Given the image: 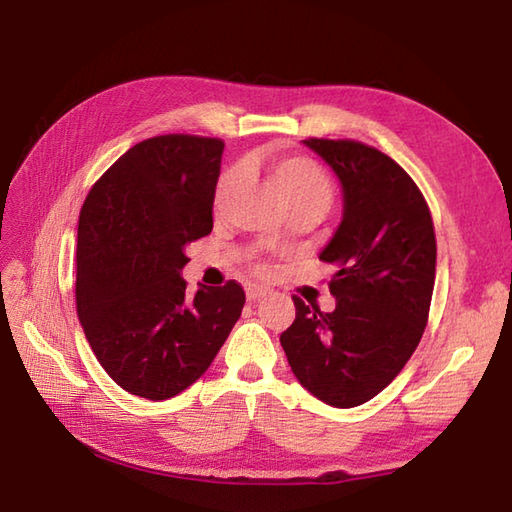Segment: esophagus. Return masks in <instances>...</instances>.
<instances>
[{"label": "esophagus", "mask_w": 512, "mask_h": 512, "mask_svg": "<svg viewBox=\"0 0 512 512\" xmlns=\"http://www.w3.org/2000/svg\"><path fill=\"white\" fill-rule=\"evenodd\" d=\"M266 293H268V288L259 286V284H250V286L246 288V297L250 299V302H257V299L266 297Z\"/></svg>", "instance_id": "1"}]
</instances>
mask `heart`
Masks as SVG:
<instances>
[{
  "mask_svg": "<svg viewBox=\"0 0 512 512\" xmlns=\"http://www.w3.org/2000/svg\"><path fill=\"white\" fill-rule=\"evenodd\" d=\"M235 175V168L228 170L219 182V190L228 186ZM275 182L279 193L284 197L288 208L293 206H315L326 210L333 199V184L326 175V170L308 157H282L275 164ZM257 273H264L266 266L257 264Z\"/></svg>",
  "mask_w": 512,
  "mask_h": 512,
  "instance_id": "b5f03b06",
  "label": "heart"
}]
</instances>
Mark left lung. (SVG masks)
Segmentation results:
<instances>
[{"mask_svg": "<svg viewBox=\"0 0 512 512\" xmlns=\"http://www.w3.org/2000/svg\"><path fill=\"white\" fill-rule=\"evenodd\" d=\"M335 170L344 217L319 259L337 306L322 313L297 295L282 342L306 390L337 408L368 402L402 373L428 324L437 242L430 208L395 159L355 139L308 137Z\"/></svg>", "mask_w": 512, "mask_h": 512, "instance_id": "obj_1", "label": "left lung"}]
</instances>
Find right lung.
Wrapping results in <instances>:
<instances>
[{
  "label": "right lung",
  "instance_id": "add662e5",
  "mask_svg": "<svg viewBox=\"0 0 512 512\" xmlns=\"http://www.w3.org/2000/svg\"><path fill=\"white\" fill-rule=\"evenodd\" d=\"M224 142L157 135L97 179L77 226L75 304L97 362L126 393L168 399L195 384L242 315L235 279L186 293V248L213 230Z\"/></svg>",
  "mask_w": 512,
  "mask_h": 512
}]
</instances>
